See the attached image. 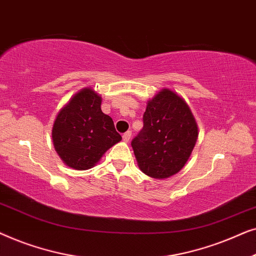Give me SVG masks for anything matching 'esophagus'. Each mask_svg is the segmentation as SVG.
<instances>
[{
    "label": "esophagus",
    "mask_w": 256,
    "mask_h": 256,
    "mask_svg": "<svg viewBox=\"0 0 256 256\" xmlns=\"http://www.w3.org/2000/svg\"><path fill=\"white\" fill-rule=\"evenodd\" d=\"M130 138H132V132L130 130L126 132L124 134L122 135V138H124V142H129V140H130Z\"/></svg>",
    "instance_id": "34e87169"
}]
</instances>
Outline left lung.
I'll list each match as a JSON object with an SVG mask.
<instances>
[{
    "label": "left lung",
    "instance_id": "obj_1",
    "mask_svg": "<svg viewBox=\"0 0 256 256\" xmlns=\"http://www.w3.org/2000/svg\"><path fill=\"white\" fill-rule=\"evenodd\" d=\"M197 138L190 107L176 92L163 88L146 102L143 128L132 146L142 172L164 180L183 169Z\"/></svg>",
    "mask_w": 256,
    "mask_h": 256
}]
</instances>
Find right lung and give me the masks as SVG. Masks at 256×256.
Wrapping results in <instances>:
<instances>
[{
  "label": "right lung",
  "mask_w": 256,
  "mask_h": 256,
  "mask_svg": "<svg viewBox=\"0 0 256 256\" xmlns=\"http://www.w3.org/2000/svg\"><path fill=\"white\" fill-rule=\"evenodd\" d=\"M122 140L110 116L101 110V96L90 87L76 93L56 118L52 141L66 166L87 170Z\"/></svg>",
  "instance_id": "right-lung-1"
}]
</instances>
